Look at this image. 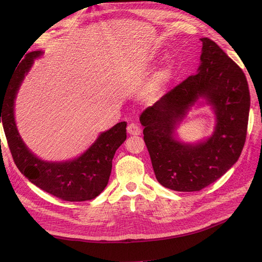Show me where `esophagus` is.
Instances as JSON below:
<instances>
[{"label": "esophagus", "mask_w": 262, "mask_h": 262, "mask_svg": "<svg viewBox=\"0 0 262 262\" xmlns=\"http://www.w3.org/2000/svg\"><path fill=\"white\" fill-rule=\"evenodd\" d=\"M126 131L130 134V136H139L141 133L140 126L136 123H129L128 126H126Z\"/></svg>", "instance_id": "34e87169"}]
</instances>
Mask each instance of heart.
Wrapping results in <instances>:
<instances>
[{
  "label": "heart",
  "mask_w": 262,
  "mask_h": 262,
  "mask_svg": "<svg viewBox=\"0 0 262 262\" xmlns=\"http://www.w3.org/2000/svg\"><path fill=\"white\" fill-rule=\"evenodd\" d=\"M170 71H171V64H169V63H167V64H166V66L160 71V72H158V73L156 74V76L154 77V80H153L152 84H150L149 89H148V91H147V93H146V97L150 98V97L153 96V95L155 94V92H156V90L158 89V87H160V86L162 85V83L166 80V78L168 77V75H169V73H170Z\"/></svg>",
  "instance_id": "heart-1"
}]
</instances>
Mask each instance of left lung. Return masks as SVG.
Listing matches in <instances>:
<instances>
[{
	"instance_id": "left-lung-1",
	"label": "left lung",
	"mask_w": 262,
	"mask_h": 262,
	"mask_svg": "<svg viewBox=\"0 0 262 262\" xmlns=\"http://www.w3.org/2000/svg\"><path fill=\"white\" fill-rule=\"evenodd\" d=\"M201 41L198 74L173 87L140 116L156 179L175 191H199L223 176L239 158L247 134V78L215 42L209 38H201ZM201 97L216 113V131L201 144H181L173 138V132Z\"/></svg>"
}]
</instances>
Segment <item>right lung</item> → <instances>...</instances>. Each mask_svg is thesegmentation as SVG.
<instances>
[{"label": "right lung", "mask_w": 262, "mask_h": 262, "mask_svg": "<svg viewBox=\"0 0 262 262\" xmlns=\"http://www.w3.org/2000/svg\"><path fill=\"white\" fill-rule=\"evenodd\" d=\"M41 54V51L25 54L6 90L0 93V123L2 120L14 163L30 182L61 200L76 202L95 199L108 184L114 155L126 139V122H119L102 132L83 155L73 161L49 163L35 156L18 134L14 119V100L34 59Z\"/></svg>", "instance_id": "1"}]
</instances>
